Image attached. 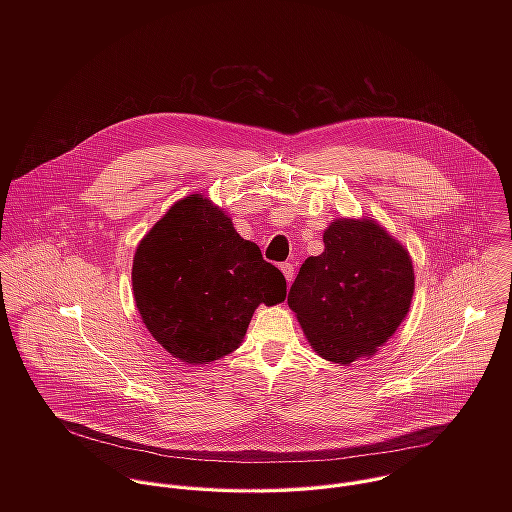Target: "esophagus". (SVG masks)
<instances>
[{"label": "esophagus", "mask_w": 512, "mask_h": 512, "mask_svg": "<svg viewBox=\"0 0 512 512\" xmlns=\"http://www.w3.org/2000/svg\"><path fill=\"white\" fill-rule=\"evenodd\" d=\"M282 268V274H284V278H286V282L288 284H292L293 282V266L292 264H282L280 266Z\"/></svg>", "instance_id": "34e87169"}]
</instances>
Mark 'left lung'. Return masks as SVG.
Wrapping results in <instances>:
<instances>
[{
  "instance_id": "1",
  "label": "left lung",
  "mask_w": 512,
  "mask_h": 512,
  "mask_svg": "<svg viewBox=\"0 0 512 512\" xmlns=\"http://www.w3.org/2000/svg\"><path fill=\"white\" fill-rule=\"evenodd\" d=\"M323 242L325 250L301 264L288 305L311 349L349 366L376 355L406 319L416 280L412 256L370 217L333 220Z\"/></svg>"
}]
</instances>
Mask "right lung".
<instances>
[{
	"label": "right lung",
	"instance_id": "add662e5",
	"mask_svg": "<svg viewBox=\"0 0 512 512\" xmlns=\"http://www.w3.org/2000/svg\"><path fill=\"white\" fill-rule=\"evenodd\" d=\"M132 290L147 331L171 357L209 365L240 347L258 305L286 299V278L224 209L195 193L140 240Z\"/></svg>",
	"mask_w": 512,
	"mask_h": 512
}]
</instances>
